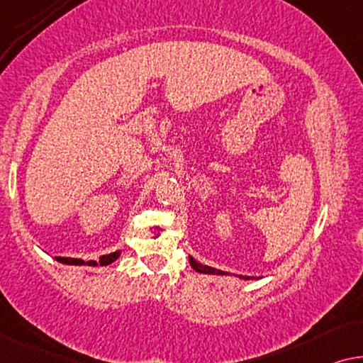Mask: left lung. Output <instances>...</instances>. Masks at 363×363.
Listing matches in <instances>:
<instances>
[{"label": "left lung", "mask_w": 363, "mask_h": 363, "mask_svg": "<svg viewBox=\"0 0 363 363\" xmlns=\"http://www.w3.org/2000/svg\"><path fill=\"white\" fill-rule=\"evenodd\" d=\"M189 262H191L192 268L196 269V272H199V273H206V274H227L225 272H220V269L211 268V267H207V264H201L199 262H196V259H194L192 257H189ZM240 278H243V279H250L248 277H240Z\"/></svg>", "instance_id": "left-lung-1"}]
</instances>
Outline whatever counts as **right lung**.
Listing matches in <instances>:
<instances>
[{
	"instance_id": "obj_1",
	"label": "right lung",
	"mask_w": 363,
	"mask_h": 363,
	"mask_svg": "<svg viewBox=\"0 0 363 363\" xmlns=\"http://www.w3.org/2000/svg\"><path fill=\"white\" fill-rule=\"evenodd\" d=\"M118 257H120V252H113V253H110V255H104V257H100L99 262H94V259H90V262H86V264H89V267H96V264H100V267H105V264L113 263ZM57 262L65 263V264H85L84 259H79V258L57 257Z\"/></svg>"
}]
</instances>
